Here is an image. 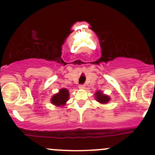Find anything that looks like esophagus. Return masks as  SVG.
<instances>
[{
    "instance_id": "1",
    "label": "esophagus",
    "mask_w": 155,
    "mask_h": 155,
    "mask_svg": "<svg viewBox=\"0 0 155 155\" xmlns=\"http://www.w3.org/2000/svg\"><path fill=\"white\" fill-rule=\"evenodd\" d=\"M79 88H81V89H83V88H85V85H79Z\"/></svg>"
}]
</instances>
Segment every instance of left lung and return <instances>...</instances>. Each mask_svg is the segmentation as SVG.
I'll list each match as a JSON object with an SVG mask.
<instances>
[{
    "mask_svg": "<svg viewBox=\"0 0 155 155\" xmlns=\"http://www.w3.org/2000/svg\"><path fill=\"white\" fill-rule=\"evenodd\" d=\"M95 97H96V100L97 102L103 104H107L109 101V100H110V97H109L108 95L104 94L103 92L101 91H97L95 93Z\"/></svg>",
    "mask_w": 155,
    "mask_h": 155,
    "instance_id": "8db88e82",
    "label": "left lung"
}]
</instances>
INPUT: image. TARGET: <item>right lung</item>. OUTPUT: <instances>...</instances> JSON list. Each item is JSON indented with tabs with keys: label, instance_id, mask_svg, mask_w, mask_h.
I'll return each instance as SVG.
<instances>
[{
	"label": "right lung",
	"instance_id": "right-lung-1",
	"mask_svg": "<svg viewBox=\"0 0 155 155\" xmlns=\"http://www.w3.org/2000/svg\"><path fill=\"white\" fill-rule=\"evenodd\" d=\"M68 90L67 88H62L59 91L58 93L55 94L52 96L51 99V102L53 105L58 107H62L66 104V102L69 100Z\"/></svg>",
	"mask_w": 155,
	"mask_h": 155
}]
</instances>
